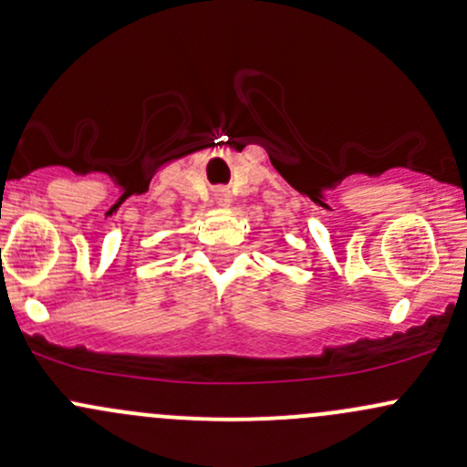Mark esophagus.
I'll list each match as a JSON object with an SVG mask.
<instances>
[{"mask_svg": "<svg viewBox=\"0 0 467 467\" xmlns=\"http://www.w3.org/2000/svg\"><path fill=\"white\" fill-rule=\"evenodd\" d=\"M215 202H218L220 207H227V204L232 202V195H229L227 189H215Z\"/></svg>", "mask_w": 467, "mask_h": 467, "instance_id": "34e87169", "label": "esophagus"}]
</instances>
